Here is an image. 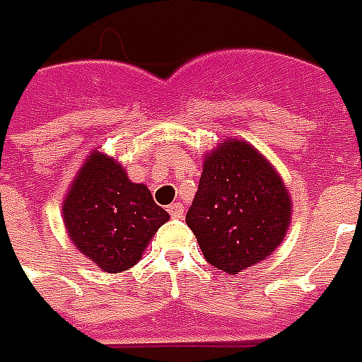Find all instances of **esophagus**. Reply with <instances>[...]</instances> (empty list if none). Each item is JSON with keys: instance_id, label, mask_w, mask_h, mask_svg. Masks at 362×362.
<instances>
[{"instance_id": "esophagus-1", "label": "esophagus", "mask_w": 362, "mask_h": 362, "mask_svg": "<svg viewBox=\"0 0 362 362\" xmlns=\"http://www.w3.org/2000/svg\"><path fill=\"white\" fill-rule=\"evenodd\" d=\"M168 212L173 218H181L183 216V204L181 202H171L168 206Z\"/></svg>"}]
</instances>
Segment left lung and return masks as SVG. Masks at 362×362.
Returning <instances> with one entry per match:
<instances>
[{
  "mask_svg": "<svg viewBox=\"0 0 362 362\" xmlns=\"http://www.w3.org/2000/svg\"><path fill=\"white\" fill-rule=\"evenodd\" d=\"M185 220L210 265L238 275L283 242L291 199L255 148L228 140L204 161Z\"/></svg>",
  "mask_w": 362,
  "mask_h": 362,
  "instance_id": "left-lung-1",
  "label": "left lung"
}]
</instances>
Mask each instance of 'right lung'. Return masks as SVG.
Masks as SVG:
<instances>
[{
  "label": "right lung",
  "mask_w": 362,
  "mask_h": 362,
  "mask_svg": "<svg viewBox=\"0 0 362 362\" xmlns=\"http://www.w3.org/2000/svg\"><path fill=\"white\" fill-rule=\"evenodd\" d=\"M169 220L146 185L132 183L120 163L93 152L64 201V224L83 255L105 273L127 271Z\"/></svg>",
  "instance_id": "right-lung-1"
}]
</instances>
